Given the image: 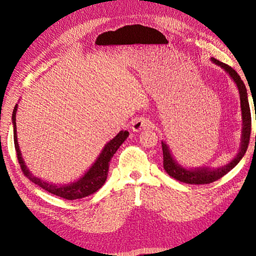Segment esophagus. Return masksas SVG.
Listing matches in <instances>:
<instances>
[{"instance_id": "34e87169", "label": "esophagus", "mask_w": 256, "mask_h": 256, "mask_svg": "<svg viewBox=\"0 0 256 256\" xmlns=\"http://www.w3.org/2000/svg\"><path fill=\"white\" fill-rule=\"evenodd\" d=\"M154 124L148 120V118H136L134 122H132V126H131V129L132 131H141L142 129H146V128H152Z\"/></svg>"}]
</instances>
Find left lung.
<instances>
[{"mask_svg":"<svg viewBox=\"0 0 256 256\" xmlns=\"http://www.w3.org/2000/svg\"><path fill=\"white\" fill-rule=\"evenodd\" d=\"M214 64L221 67L226 72L230 79L236 84V88L239 92L240 98V108H242V138H240V147L236 154V156L232 159L228 164H224L220 168H209V166H198V168H187L182 166L175 157L173 152L170 150L168 145L166 141H162V152H164V168L166 172L176 180H180L184 184H205L220 180L222 176L228 174L232 168H234L238 162L242 159L246 152L248 145L250 141L251 134V111L249 106V99H248V92L244 81L240 78L239 74L228 65L222 63V62L210 58ZM256 112V111H255ZM256 120V114H255ZM256 140V138H255Z\"/></svg>","mask_w":256,"mask_h":256,"instance_id":"8db88e82","label":"left lung"}]
</instances>
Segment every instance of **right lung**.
<instances>
[{
    "mask_svg": "<svg viewBox=\"0 0 256 256\" xmlns=\"http://www.w3.org/2000/svg\"><path fill=\"white\" fill-rule=\"evenodd\" d=\"M18 110V104L14 106V112H12V127H14V148L17 152V157L19 164L23 174H24L30 182H33L40 188L52 193L54 196H58L60 198H63L66 200H76L82 198L85 196H88L92 193H95L97 190L102 187L104 184L106 180L108 172H109V166L112 157L114 154L120 148V146L125 142L126 138L129 136L127 130H122L118 134L114 136L112 140L108 142L102 148V152L95 160L90 168L85 172L78 180L70 182L69 184H52L49 182H46L42 178H38L32 174V172L28 168L26 161L23 160L21 150L19 148L18 144V138H17V126H16V114Z\"/></svg>",
    "mask_w": 256,
    "mask_h": 256,
    "instance_id": "add662e5",
    "label": "right lung"
}]
</instances>
